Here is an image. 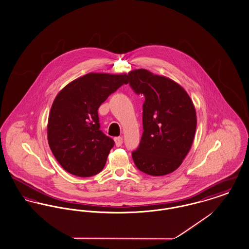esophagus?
<instances>
[{"label": "esophagus", "instance_id": "obj_1", "mask_svg": "<svg viewBox=\"0 0 249 249\" xmlns=\"http://www.w3.org/2000/svg\"><path fill=\"white\" fill-rule=\"evenodd\" d=\"M114 142H115L117 147H119V146H121L123 144V138L122 137H116L114 139Z\"/></svg>", "mask_w": 249, "mask_h": 249}]
</instances>
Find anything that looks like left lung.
<instances>
[{
  "instance_id": "left-lung-1",
  "label": "left lung",
  "mask_w": 249,
  "mask_h": 249,
  "mask_svg": "<svg viewBox=\"0 0 249 249\" xmlns=\"http://www.w3.org/2000/svg\"><path fill=\"white\" fill-rule=\"evenodd\" d=\"M128 83L143 94V133L132 158L137 168L150 176H165L181 165L194 142L196 113L180 85L144 69L128 72Z\"/></svg>"
}]
</instances>
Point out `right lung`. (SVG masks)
I'll list each match as a JSON object with an SVG mask.
<instances>
[{
	"label": "right lung",
	"mask_w": 249,
	"mask_h": 249,
	"mask_svg": "<svg viewBox=\"0 0 249 249\" xmlns=\"http://www.w3.org/2000/svg\"><path fill=\"white\" fill-rule=\"evenodd\" d=\"M127 74L90 72L64 87L53 100L47 125L52 153L68 173L88 178L100 173L114 141L100 130L98 108Z\"/></svg>",
	"instance_id": "right-lung-1"
}]
</instances>
